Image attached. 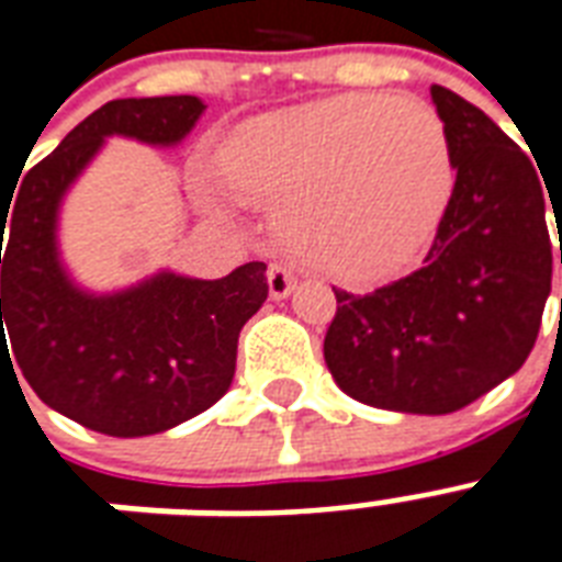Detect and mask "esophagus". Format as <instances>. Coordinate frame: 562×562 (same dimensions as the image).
<instances>
[{
  "instance_id": "1",
  "label": "esophagus",
  "mask_w": 562,
  "mask_h": 562,
  "mask_svg": "<svg viewBox=\"0 0 562 562\" xmlns=\"http://www.w3.org/2000/svg\"><path fill=\"white\" fill-rule=\"evenodd\" d=\"M267 284H269V295L278 302V299H286V295L293 293L295 276L286 267H281V263H269Z\"/></svg>"
}]
</instances>
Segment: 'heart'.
Here are the masks:
<instances>
[{"label": "heart", "mask_w": 562, "mask_h": 562, "mask_svg": "<svg viewBox=\"0 0 562 562\" xmlns=\"http://www.w3.org/2000/svg\"><path fill=\"white\" fill-rule=\"evenodd\" d=\"M237 199L278 211L295 258L346 286L411 267L454 195L448 132L411 95L337 93L260 116L222 149Z\"/></svg>", "instance_id": "heart-1"}]
</instances>
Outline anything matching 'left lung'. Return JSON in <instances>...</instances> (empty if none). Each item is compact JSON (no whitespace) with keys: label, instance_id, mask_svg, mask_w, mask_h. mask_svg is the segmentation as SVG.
<instances>
[{"label":"left lung","instance_id":"1","mask_svg":"<svg viewBox=\"0 0 562 562\" xmlns=\"http://www.w3.org/2000/svg\"><path fill=\"white\" fill-rule=\"evenodd\" d=\"M430 99L458 169L451 204L416 272L367 295L334 290L325 363L358 402L442 416L528 360L551 293V240L533 160L463 95L434 85Z\"/></svg>","mask_w":562,"mask_h":562}]
</instances>
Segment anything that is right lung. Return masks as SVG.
Returning a JSON list of instances; mask_svg holds the SVG:
<instances>
[{"instance_id": "obj_1", "label": "right lung", "mask_w": 562, "mask_h": 562, "mask_svg": "<svg viewBox=\"0 0 562 562\" xmlns=\"http://www.w3.org/2000/svg\"><path fill=\"white\" fill-rule=\"evenodd\" d=\"M202 111L195 95L102 104L25 172L14 205L0 204V358H15L11 369L52 411L108 437L160 434L220 402L232 386L240 328L267 302L260 260L216 281L158 272L120 293L93 295L72 284L58 258L60 199L104 137L176 146Z\"/></svg>"}]
</instances>
